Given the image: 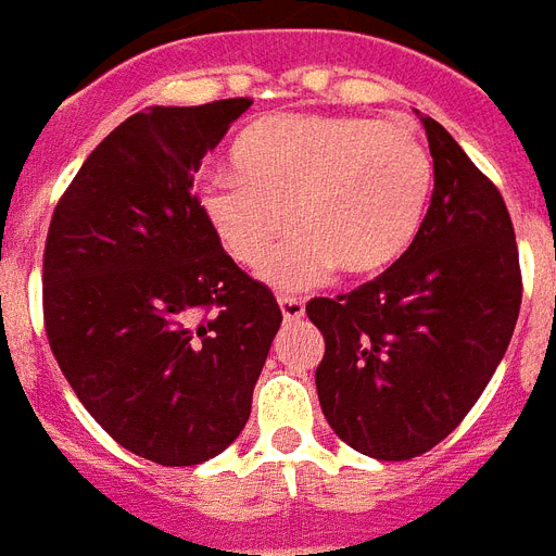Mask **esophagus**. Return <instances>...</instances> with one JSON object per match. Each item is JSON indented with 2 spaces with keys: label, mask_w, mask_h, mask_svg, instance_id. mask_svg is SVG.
Segmentation results:
<instances>
[{
  "label": "esophagus",
  "mask_w": 556,
  "mask_h": 556,
  "mask_svg": "<svg viewBox=\"0 0 556 556\" xmlns=\"http://www.w3.org/2000/svg\"><path fill=\"white\" fill-rule=\"evenodd\" d=\"M279 312L286 323H300L305 317V303L300 296H279Z\"/></svg>",
  "instance_id": "obj_1"
}]
</instances>
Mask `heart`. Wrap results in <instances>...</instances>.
Instances as JSON below:
<instances>
[{"mask_svg":"<svg viewBox=\"0 0 556 556\" xmlns=\"http://www.w3.org/2000/svg\"><path fill=\"white\" fill-rule=\"evenodd\" d=\"M236 176L210 173L195 207L218 244L244 268H262L294 224L298 233L262 270L279 291H303L340 268L375 277L421 230L432 159L404 126L352 115L262 117L233 143Z\"/></svg>","mask_w":556,"mask_h":556,"instance_id":"b5f03b06","label":"heart"}]
</instances>
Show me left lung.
I'll return each mask as SVG.
<instances>
[{
	"instance_id": "1",
	"label": "left lung",
	"mask_w": 556,
	"mask_h": 556,
	"mask_svg": "<svg viewBox=\"0 0 556 556\" xmlns=\"http://www.w3.org/2000/svg\"><path fill=\"white\" fill-rule=\"evenodd\" d=\"M430 141V210L409 251L338 300L305 305L326 340L314 371L326 421L349 447L404 462L456 430L508 352L522 277L508 207L453 135Z\"/></svg>"
}]
</instances>
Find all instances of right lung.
I'll use <instances>...</instances> for the list:
<instances>
[{
    "instance_id": "obj_1",
    "label": "right lung",
    "mask_w": 556,
    "mask_h": 556,
    "mask_svg": "<svg viewBox=\"0 0 556 556\" xmlns=\"http://www.w3.org/2000/svg\"><path fill=\"white\" fill-rule=\"evenodd\" d=\"M248 106L233 98L126 117L48 227L42 308L56 364L121 447L164 467L233 444L282 323L270 288L227 256L192 195L201 159Z\"/></svg>"
}]
</instances>
